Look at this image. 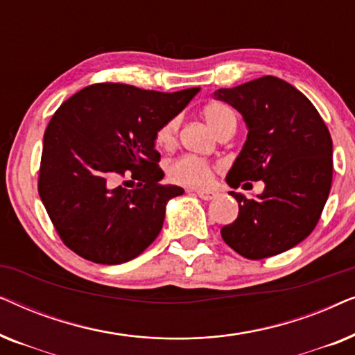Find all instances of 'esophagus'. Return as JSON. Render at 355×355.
I'll list each match as a JSON object with an SVG mask.
<instances>
[{
	"label": "esophagus",
	"mask_w": 355,
	"mask_h": 355,
	"mask_svg": "<svg viewBox=\"0 0 355 355\" xmlns=\"http://www.w3.org/2000/svg\"><path fill=\"white\" fill-rule=\"evenodd\" d=\"M197 196L202 198V200H211V198L216 197V192L211 191H197Z\"/></svg>",
	"instance_id": "obj_1"
}]
</instances>
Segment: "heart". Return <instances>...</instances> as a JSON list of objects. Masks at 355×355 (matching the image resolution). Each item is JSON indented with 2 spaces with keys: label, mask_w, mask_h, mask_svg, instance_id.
I'll return each mask as SVG.
<instances>
[{
  "label": "heart",
  "mask_w": 355,
  "mask_h": 355,
  "mask_svg": "<svg viewBox=\"0 0 355 355\" xmlns=\"http://www.w3.org/2000/svg\"><path fill=\"white\" fill-rule=\"evenodd\" d=\"M203 118L208 123V125L215 130V132H221L223 129L231 124H237V118L234 110L226 103H208L203 108ZM179 121L178 116L168 119L166 123L162 124L155 134V142L162 148H171L178 140L179 132ZM213 171H215V164L207 162V159L192 157V155H182L171 159L166 166L168 178L173 182L181 184V186L189 187H203L211 181Z\"/></svg>",
  "instance_id": "b5f03b06"
}]
</instances>
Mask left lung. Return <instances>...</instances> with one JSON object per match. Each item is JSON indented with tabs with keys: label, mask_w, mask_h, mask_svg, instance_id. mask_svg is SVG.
<instances>
[{
	"label": "left lung",
	"mask_w": 355,
	"mask_h": 355,
	"mask_svg": "<svg viewBox=\"0 0 355 355\" xmlns=\"http://www.w3.org/2000/svg\"><path fill=\"white\" fill-rule=\"evenodd\" d=\"M215 98L244 116L247 140L226 181H263L257 198L237 192L239 215L221 227L232 250L249 260L278 255L315 230L331 191L333 142L317 108L302 92L273 76L220 89Z\"/></svg>",
	"instance_id": "1"
}]
</instances>
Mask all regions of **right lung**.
Returning <instances> with one entry per match:
<instances>
[{"label": "right lung", "instance_id": "right-lung-1", "mask_svg": "<svg viewBox=\"0 0 355 355\" xmlns=\"http://www.w3.org/2000/svg\"><path fill=\"white\" fill-rule=\"evenodd\" d=\"M198 87L174 94L119 82L85 87L48 124L38 193L58 236L82 259L124 263L157 239L169 198L155 134L181 113ZM137 180L132 189L125 182Z\"/></svg>", "mask_w": 355, "mask_h": 355}]
</instances>
